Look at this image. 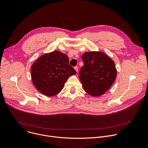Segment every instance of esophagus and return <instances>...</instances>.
I'll use <instances>...</instances> for the list:
<instances>
[{
  "label": "esophagus",
  "instance_id": "34e87169",
  "mask_svg": "<svg viewBox=\"0 0 148 148\" xmlns=\"http://www.w3.org/2000/svg\"><path fill=\"white\" fill-rule=\"evenodd\" d=\"M74 69H75V70L77 72H78V67L77 66H75V67H74Z\"/></svg>",
  "mask_w": 148,
  "mask_h": 148
}]
</instances>
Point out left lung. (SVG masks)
Returning a JSON list of instances; mask_svg holds the SVG:
<instances>
[{"label": "left lung", "mask_w": 148, "mask_h": 148, "mask_svg": "<svg viewBox=\"0 0 148 148\" xmlns=\"http://www.w3.org/2000/svg\"><path fill=\"white\" fill-rule=\"evenodd\" d=\"M81 58L84 66L79 72V78L84 90L93 96L104 94L117 76L113 60L100 52H85Z\"/></svg>", "instance_id": "obj_1"}]
</instances>
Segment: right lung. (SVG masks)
<instances>
[{"label": "right lung", "mask_w": 148, "mask_h": 148, "mask_svg": "<svg viewBox=\"0 0 148 148\" xmlns=\"http://www.w3.org/2000/svg\"><path fill=\"white\" fill-rule=\"evenodd\" d=\"M67 56L60 51H53L40 56L32 64L31 78L35 88L48 96L59 93L65 82L76 71L69 64Z\"/></svg>", "instance_id": "1"}]
</instances>
